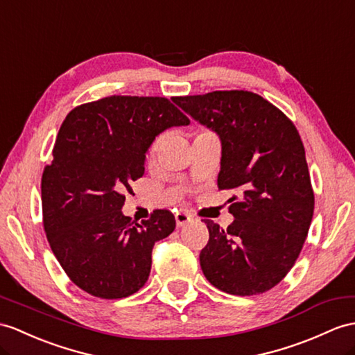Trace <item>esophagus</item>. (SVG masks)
I'll use <instances>...</instances> for the list:
<instances>
[{"label": "esophagus", "mask_w": 355, "mask_h": 355, "mask_svg": "<svg viewBox=\"0 0 355 355\" xmlns=\"http://www.w3.org/2000/svg\"><path fill=\"white\" fill-rule=\"evenodd\" d=\"M193 218L189 217L188 214H185V212H178L176 214V224H178V227H184V226H187V224L191 221Z\"/></svg>", "instance_id": "34e87169"}]
</instances>
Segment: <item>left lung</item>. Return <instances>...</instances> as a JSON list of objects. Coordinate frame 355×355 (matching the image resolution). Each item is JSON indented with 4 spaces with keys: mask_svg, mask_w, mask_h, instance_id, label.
Masks as SVG:
<instances>
[{
    "mask_svg": "<svg viewBox=\"0 0 355 355\" xmlns=\"http://www.w3.org/2000/svg\"><path fill=\"white\" fill-rule=\"evenodd\" d=\"M221 141L220 189H236L227 229L206 220L209 241L200 266L211 284L232 295L274 288L295 263L312 223L315 196L297 128L252 92L173 98Z\"/></svg>",
    "mask_w": 355,
    "mask_h": 355,
    "instance_id": "1",
    "label": "left lung"
}]
</instances>
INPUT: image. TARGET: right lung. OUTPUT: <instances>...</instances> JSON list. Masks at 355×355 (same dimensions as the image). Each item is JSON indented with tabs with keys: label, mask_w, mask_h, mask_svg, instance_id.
Here are the masks:
<instances>
[{
	"label": "right lung",
	"mask_w": 355,
	"mask_h": 355,
	"mask_svg": "<svg viewBox=\"0 0 355 355\" xmlns=\"http://www.w3.org/2000/svg\"><path fill=\"white\" fill-rule=\"evenodd\" d=\"M187 125L189 119L166 98L108 96L69 112L43 170L42 211L51 250L78 288L117 300L148 282L152 248L176 220L157 209L134 223L122 212L123 193L144 175L155 138Z\"/></svg>",
	"instance_id": "right-lung-1"
}]
</instances>
